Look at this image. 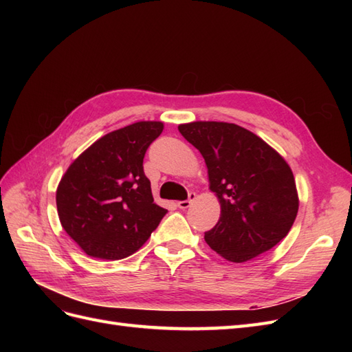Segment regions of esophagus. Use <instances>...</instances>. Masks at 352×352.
<instances>
[{
	"instance_id": "1",
	"label": "esophagus",
	"mask_w": 352,
	"mask_h": 352,
	"mask_svg": "<svg viewBox=\"0 0 352 352\" xmlns=\"http://www.w3.org/2000/svg\"><path fill=\"white\" fill-rule=\"evenodd\" d=\"M195 192H189V195H188V199H185V201H179L177 202V207L180 208V210H186L190 204H192V201L195 199Z\"/></svg>"
}]
</instances>
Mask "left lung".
<instances>
[{
  "mask_svg": "<svg viewBox=\"0 0 352 352\" xmlns=\"http://www.w3.org/2000/svg\"><path fill=\"white\" fill-rule=\"evenodd\" d=\"M179 132L204 157L220 219L206 242L223 258L243 263L272 250L291 230L298 194L291 167L261 138L225 122H192Z\"/></svg>",
  "mask_w": 352,
  "mask_h": 352,
  "instance_id": "1",
  "label": "left lung"
}]
</instances>
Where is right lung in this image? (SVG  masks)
<instances>
[{
    "instance_id": "1",
    "label": "right lung",
    "mask_w": 352,
    "mask_h": 352,
    "mask_svg": "<svg viewBox=\"0 0 352 352\" xmlns=\"http://www.w3.org/2000/svg\"><path fill=\"white\" fill-rule=\"evenodd\" d=\"M162 122H138L95 141L61 177L56 201L61 226L94 258L122 260L140 250L167 210L157 206L144 173Z\"/></svg>"
}]
</instances>
